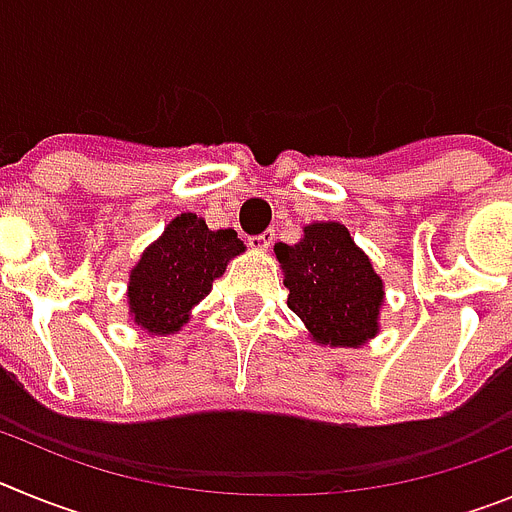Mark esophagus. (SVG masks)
<instances>
[{
	"mask_svg": "<svg viewBox=\"0 0 512 512\" xmlns=\"http://www.w3.org/2000/svg\"><path fill=\"white\" fill-rule=\"evenodd\" d=\"M274 230H266V233L261 235H253L251 238V248H256V251H269L271 243H274Z\"/></svg>",
	"mask_w": 512,
	"mask_h": 512,
	"instance_id": "1",
	"label": "esophagus"
}]
</instances>
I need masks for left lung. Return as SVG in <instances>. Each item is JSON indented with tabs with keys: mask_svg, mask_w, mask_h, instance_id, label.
<instances>
[{
	"mask_svg": "<svg viewBox=\"0 0 512 512\" xmlns=\"http://www.w3.org/2000/svg\"><path fill=\"white\" fill-rule=\"evenodd\" d=\"M287 305L323 348H361L379 336L384 282L346 225L315 220L295 246H274Z\"/></svg>",
	"mask_w": 512,
	"mask_h": 512,
	"instance_id": "left-lung-1",
	"label": "left lung"
}]
</instances>
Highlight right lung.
I'll return each instance as SVG.
<instances>
[{
    "mask_svg": "<svg viewBox=\"0 0 512 512\" xmlns=\"http://www.w3.org/2000/svg\"><path fill=\"white\" fill-rule=\"evenodd\" d=\"M246 251L233 228L210 230L194 212L176 215L140 253L128 279V318L148 336L179 333L225 266Z\"/></svg>",
    "mask_w": 512,
    "mask_h": 512,
    "instance_id": "right-lung-1",
    "label": "right lung"
}]
</instances>
